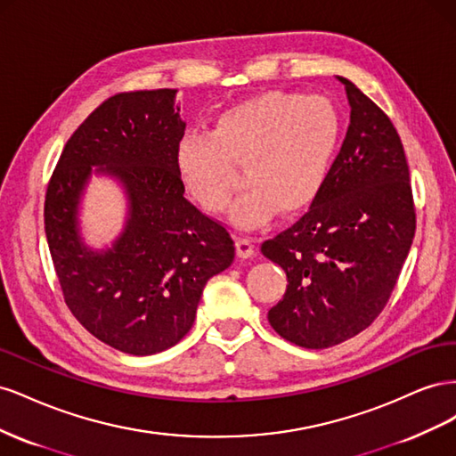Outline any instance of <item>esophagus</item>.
<instances>
[{"mask_svg": "<svg viewBox=\"0 0 456 456\" xmlns=\"http://www.w3.org/2000/svg\"><path fill=\"white\" fill-rule=\"evenodd\" d=\"M236 253L240 258H251L255 255V245L249 238H238Z\"/></svg>", "mask_w": 456, "mask_h": 456, "instance_id": "34e87169", "label": "esophagus"}]
</instances>
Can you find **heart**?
Returning a JSON list of instances; mask_svg holds the SVG:
<instances>
[{
  "label": "heart",
  "mask_w": 456,
  "mask_h": 456,
  "mask_svg": "<svg viewBox=\"0 0 456 456\" xmlns=\"http://www.w3.org/2000/svg\"><path fill=\"white\" fill-rule=\"evenodd\" d=\"M337 106L322 94L270 91L226 108L211 134L186 133L176 146L184 188L207 213L224 211L236 169L245 191L233 203V224L253 230L272 216L298 213L320 196L340 139Z\"/></svg>",
  "instance_id": "heart-1"
}]
</instances>
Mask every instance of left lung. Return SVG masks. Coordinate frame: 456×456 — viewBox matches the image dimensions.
<instances>
[{
  "instance_id": "left-lung-1",
  "label": "left lung",
  "mask_w": 456,
  "mask_h": 456,
  "mask_svg": "<svg viewBox=\"0 0 456 456\" xmlns=\"http://www.w3.org/2000/svg\"><path fill=\"white\" fill-rule=\"evenodd\" d=\"M337 79L346 89L350 126L327 183L305 216L260 247L289 281L268 322L310 350L335 346L377 320L417 228L395 127L350 79Z\"/></svg>"
}]
</instances>
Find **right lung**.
I'll return each instance as SVG.
<instances>
[{"mask_svg": "<svg viewBox=\"0 0 456 456\" xmlns=\"http://www.w3.org/2000/svg\"><path fill=\"white\" fill-rule=\"evenodd\" d=\"M175 96H110L66 142L45 196V236L68 308L93 337L131 355L175 346L194 325L205 283L236 255L226 228L184 198L176 146L186 121ZM93 174L114 177L128 198L126 224L104 250L89 248L78 228Z\"/></svg>", "mask_w": 456, "mask_h": 456, "instance_id": "1", "label": "right lung"}]
</instances>
